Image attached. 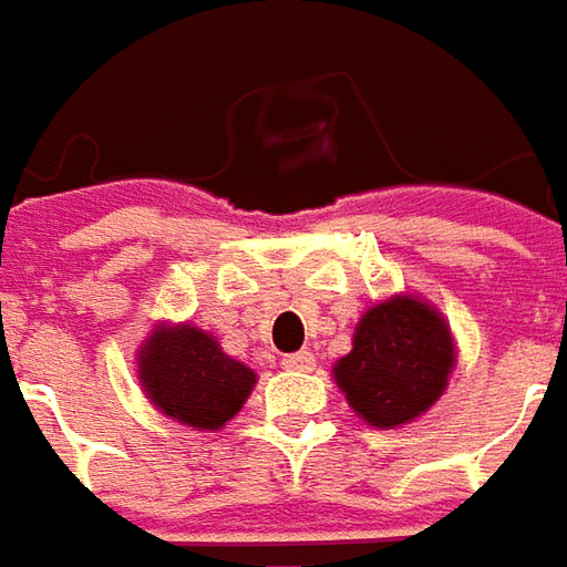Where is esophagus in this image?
<instances>
[{
  "mask_svg": "<svg viewBox=\"0 0 567 567\" xmlns=\"http://www.w3.org/2000/svg\"><path fill=\"white\" fill-rule=\"evenodd\" d=\"M285 369H295V372H310L316 365V357L310 350H298V353H288L282 360Z\"/></svg>",
  "mask_w": 567,
  "mask_h": 567,
  "instance_id": "obj_1",
  "label": "esophagus"
}]
</instances>
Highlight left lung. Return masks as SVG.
Returning a JSON list of instances; mask_svg holds the SVG:
<instances>
[{
  "mask_svg": "<svg viewBox=\"0 0 567 567\" xmlns=\"http://www.w3.org/2000/svg\"><path fill=\"white\" fill-rule=\"evenodd\" d=\"M453 369L456 341L444 313L419 295H391L360 316L332 375L365 425L400 429L444 396Z\"/></svg>",
  "mask_w": 567,
  "mask_h": 567,
  "instance_id": "8db88e82",
  "label": "left lung"
}]
</instances>
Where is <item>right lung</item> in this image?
Segmentation results:
<instances>
[{"instance_id":"add662e5","label":"right lung","mask_w":567,"mask_h":567,"mask_svg":"<svg viewBox=\"0 0 567 567\" xmlns=\"http://www.w3.org/2000/svg\"><path fill=\"white\" fill-rule=\"evenodd\" d=\"M136 375L148 403L195 431L223 429L257 384L251 365L192 322H157L136 350Z\"/></svg>"}]
</instances>
